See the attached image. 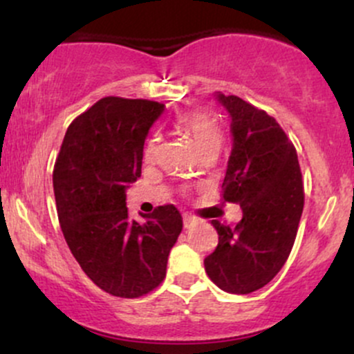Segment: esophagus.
<instances>
[{
	"label": "esophagus",
	"instance_id": "esophagus-1",
	"mask_svg": "<svg viewBox=\"0 0 354 354\" xmlns=\"http://www.w3.org/2000/svg\"><path fill=\"white\" fill-rule=\"evenodd\" d=\"M198 223V219L194 216H191V214H183V225H185V228H191V226H194Z\"/></svg>",
	"mask_w": 354,
	"mask_h": 354
}]
</instances>
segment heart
Listing matches in <instances>:
<instances>
[{"mask_svg":"<svg viewBox=\"0 0 354 354\" xmlns=\"http://www.w3.org/2000/svg\"><path fill=\"white\" fill-rule=\"evenodd\" d=\"M178 124L193 138L203 156H205V154H218L223 143H225V133H223V128L219 126V123L214 118H211L208 113L205 111L193 109V111L183 113V115L178 118ZM160 146L161 136L158 135V133H154L145 145V161H153L154 158H156L158 151H160Z\"/></svg>","mask_w":354,"mask_h":354,"instance_id":"1","label":"heart"}]
</instances>
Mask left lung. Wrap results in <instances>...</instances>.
Returning a JSON list of instances; mask_svg holds the SVG:
<instances>
[{
    "instance_id": "8db88e82",
    "label": "left lung",
    "mask_w": 354,
    "mask_h": 354,
    "mask_svg": "<svg viewBox=\"0 0 354 354\" xmlns=\"http://www.w3.org/2000/svg\"><path fill=\"white\" fill-rule=\"evenodd\" d=\"M218 100L233 133L223 201L241 206L243 218L236 226L211 221L218 246L205 270L223 291L248 295L270 283L291 253L304 206L303 176L295 146L273 116L234 95Z\"/></svg>"
}]
</instances>
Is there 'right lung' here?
<instances>
[{
    "label": "right lung",
    "instance_id": "add662e5",
    "mask_svg": "<svg viewBox=\"0 0 354 354\" xmlns=\"http://www.w3.org/2000/svg\"><path fill=\"white\" fill-rule=\"evenodd\" d=\"M165 104L106 96L68 126L53 169L56 209L73 256L96 286L140 298L163 283L183 230L173 205L131 219L126 188L141 176L148 129Z\"/></svg>",
    "mask_w": 354,
    "mask_h": 354
}]
</instances>
